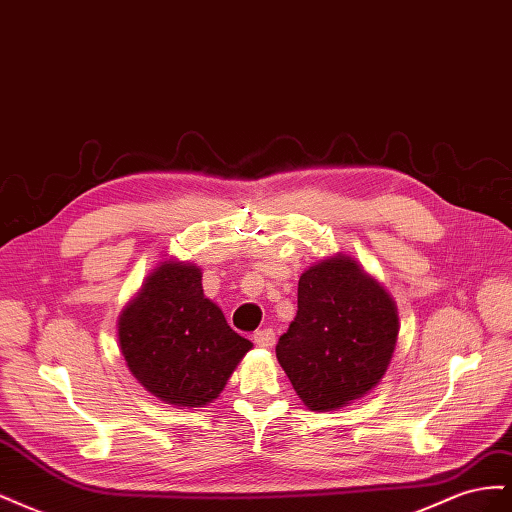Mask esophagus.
I'll use <instances>...</instances> for the list:
<instances>
[{"label":"esophagus","mask_w":512,"mask_h":512,"mask_svg":"<svg viewBox=\"0 0 512 512\" xmlns=\"http://www.w3.org/2000/svg\"><path fill=\"white\" fill-rule=\"evenodd\" d=\"M254 342L260 348H271L275 344V333L273 329H260L254 333Z\"/></svg>","instance_id":"esophagus-1"}]
</instances>
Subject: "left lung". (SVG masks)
<instances>
[{"mask_svg": "<svg viewBox=\"0 0 512 512\" xmlns=\"http://www.w3.org/2000/svg\"><path fill=\"white\" fill-rule=\"evenodd\" d=\"M297 307L275 354L303 404L331 412L365 397L395 352L391 294L354 258L335 254L301 273Z\"/></svg>", "mask_w": 512, "mask_h": 512, "instance_id": "1", "label": "left lung"}]
</instances>
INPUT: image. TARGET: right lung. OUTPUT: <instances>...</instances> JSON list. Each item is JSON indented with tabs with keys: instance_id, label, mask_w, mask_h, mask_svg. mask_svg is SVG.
Wrapping results in <instances>:
<instances>
[{
	"instance_id": "1",
	"label": "right lung",
	"mask_w": 512,
	"mask_h": 512,
	"mask_svg": "<svg viewBox=\"0 0 512 512\" xmlns=\"http://www.w3.org/2000/svg\"><path fill=\"white\" fill-rule=\"evenodd\" d=\"M190 262L164 260L119 316V346L132 376L166 404L205 408L218 399L250 339L228 327Z\"/></svg>"
}]
</instances>
